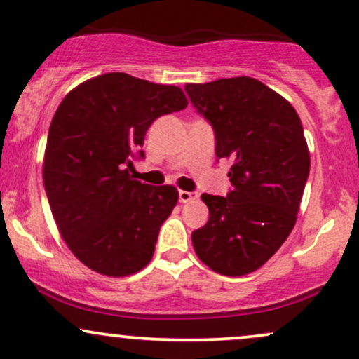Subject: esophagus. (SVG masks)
Returning a JSON list of instances; mask_svg holds the SVG:
<instances>
[{"instance_id": "1", "label": "esophagus", "mask_w": 359, "mask_h": 359, "mask_svg": "<svg viewBox=\"0 0 359 359\" xmlns=\"http://www.w3.org/2000/svg\"><path fill=\"white\" fill-rule=\"evenodd\" d=\"M197 197H199V194L197 192H187V191H179V201L182 204L185 203H192V201H196Z\"/></svg>"}]
</instances>
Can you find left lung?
Instances as JSON below:
<instances>
[{
	"label": "left lung",
	"mask_w": 359,
	"mask_h": 359,
	"mask_svg": "<svg viewBox=\"0 0 359 359\" xmlns=\"http://www.w3.org/2000/svg\"><path fill=\"white\" fill-rule=\"evenodd\" d=\"M233 163L228 197L203 194L209 221L192 233L196 255L226 277L258 270L294 229L311 155L294 106L253 77L185 84Z\"/></svg>",
	"instance_id": "left-lung-1"
}]
</instances>
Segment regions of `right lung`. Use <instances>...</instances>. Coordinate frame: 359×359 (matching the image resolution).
I'll list each match as a JSON object with an SVG mask.
<instances>
[{
    "mask_svg": "<svg viewBox=\"0 0 359 359\" xmlns=\"http://www.w3.org/2000/svg\"><path fill=\"white\" fill-rule=\"evenodd\" d=\"M187 102L177 86L109 72L81 82L57 108L43 156L45 192L60 236L88 269L128 277L150 263L179 191L133 180L131 158L151 123Z\"/></svg>",
    "mask_w": 359,
    "mask_h": 359,
    "instance_id": "obj_1",
    "label": "right lung"
}]
</instances>
